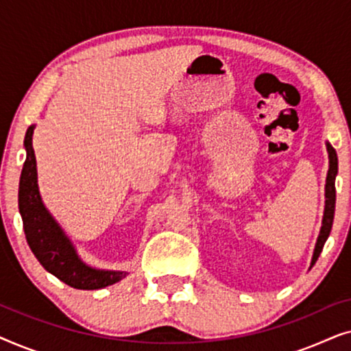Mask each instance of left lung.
Listing matches in <instances>:
<instances>
[{
  "instance_id": "1",
  "label": "left lung",
  "mask_w": 351,
  "mask_h": 351,
  "mask_svg": "<svg viewBox=\"0 0 351 351\" xmlns=\"http://www.w3.org/2000/svg\"><path fill=\"white\" fill-rule=\"evenodd\" d=\"M326 148H328V155H329V171H328V177H326V201H324V214H323V223H321V230L318 234V239H316L315 244V251H313V257H311V263L310 268L315 265V262L318 261L321 251H323V246L328 239L330 228H332V222H334V210H335V176H337V169H339V161H337V153L330 145L329 142H326Z\"/></svg>"
}]
</instances>
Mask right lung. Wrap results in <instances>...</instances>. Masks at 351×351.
<instances>
[{
	"mask_svg": "<svg viewBox=\"0 0 351 351\" xmlns=\"http://www.w3.org/2000/svg\"><path fill=\"white\" fill-rule=\"evenodd\" d=\"M33 131L35 126L28 128L23 141L27 160L23 162L21 184H19V210L32 252L45 267V270L75 289H102L121 281L128 275L126 271L100 270L83 262L71 239L46 209L38 189L36 158L32 145Z\"/></svg>",
	"mask_w": 351,
	"mask_h": 351,
	"instance_id": "right-lung-1",
	"label": "right lung"
}]
</instances>
